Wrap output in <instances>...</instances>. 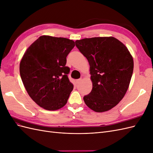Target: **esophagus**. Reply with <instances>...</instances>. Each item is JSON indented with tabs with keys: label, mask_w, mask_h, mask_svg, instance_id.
<instances>
[{
	"label": "esophagus",
	"mask_w": 153,
	"mask_h": 153,
	"mask_svg": "<svg viewBox=\"0 0 153 153\" xmlns=\"http://www.w3.org/2000/svg\"><path fill=\"white\" fill-rule=\"evenodd\" d=\"M82 81V78H80V79H78L76 80V84H79V83Z\"/></svg>",
	"instance_id": "34e87169"
}]
</instances>
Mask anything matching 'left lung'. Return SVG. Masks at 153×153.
I'll return each instance as SVG.
<instances>
[{
  "mask_svg": "<svg viewBox=\"0 0 153 153\" xmlns=\"http://www.w3.org/2000/svg\"><path fill=\"white\" fill-rule=\"evenodd\" d=\"M75 45L90 65L92 89L84 96L88 107L103 112L116 106L128 89L133 60L123 43L114 37L76 40Z\"/></svg>",
  "mask_w": 153,
  "mask_h": 153,
  "instance_id": "left-lung-1",
  "label": "left lung"
}]
</instances>
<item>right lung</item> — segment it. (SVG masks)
I'll return each instance as SVG.
<instances>
[{"mask_svg":"<svg viewBox=\"0 0 153 153\" xmlns=\"http://www.w3.org/2000/svg\"><path fill=\"white\" fill-rule=\"evenodd\" d=\"M75 47L73 40L42 36L27 50L20 64L23 84L36 103L56 110L67 103L73 85L68 75L66 57Z\"/></svg>","mask_w":153,"mask_h":153,"instance_id":"1","label":"right lung"}]
</instances>
